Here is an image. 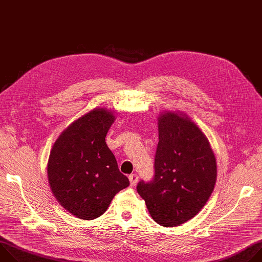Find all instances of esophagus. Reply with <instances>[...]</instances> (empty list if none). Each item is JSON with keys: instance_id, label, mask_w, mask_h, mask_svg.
I'll list each match as a JSON object with an SVG mask.
<instances>
[{"instance_id": "esophagus-1", "label": "esophagus", "mask_w": 262, "mask_h": 262, "mask_svg": "<svg viewBox=\"0 0 262 262\" xmlns=\"http://www.w3.org/2000/svg\"><path fill=\"white\" fill-rule=\"evenodd\" d=\"M129 181H130V184H133V185H135L136 183H137V181H138V175L137 174H130L129 175Z\"/></svg>"}]
</instances>
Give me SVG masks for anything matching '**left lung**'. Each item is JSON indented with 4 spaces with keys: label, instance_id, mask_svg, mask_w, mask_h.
<instances>
[{
    "label": "left lung",
    "instance_id": "1",
    "mask_svg": "<svg viewBox=\"0 0 262 262\" xmlns=\"http://www.w3.org/2000/svg\"><path fill=\"white\" fill-rule=\"evenodd\" d=\"M215 178V158L200 128L186 117L163 114L154 178L137 185L152 219L165 227L189 221L205 205Z\"/></svg>",
    "mask_w": 262,
    "mask_h": 262
}]
</instances>
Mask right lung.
I'll use <instances>...</instances> for the list:
<instances>
[{
	"instance_id": "1",
	"label": "right lung",
	"mask_w": 262,
	"mask_h": 262,
	"mask_svg": "<svg viewBox=\"0 0 262 262\" xmlns=\"http://www.w3.org/2000/svg\"><path fill=\"white\" fill-rule=\"evenodd\" d=\"M114 120L111 112L93 110L68 126L51 151L48 177L52 192L79 219L98 217L114 196L129 185L105 143Z\"/></svg>"
}]
</instances>
